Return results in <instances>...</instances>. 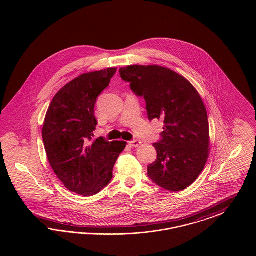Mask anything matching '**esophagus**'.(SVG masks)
Instances as JSON below:
<instances>
[{
    "mask_svg": "<svg viewBox=\"0 0 256 256\" xmlns=\"http://www.w3.org/2000/svg\"><path fill=\"white\" fill-rule=\"evenodd\" d=\"M130 145L132 146H134V148H137V146L141 145V142H140L139 140H132V141L130 142Z\"/></svg>",
    "mask_w": 256,
    "mask_h": 256,
    "instance_id": "obj_1",
    "label": "esophagus"
}]
</instances>
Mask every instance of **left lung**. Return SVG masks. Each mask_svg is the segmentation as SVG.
Wrapping results in <instances>:
<instances>
[{
  "mask_svg": "<svg viewBox=\"0 0 256 256\" xmlns=\"http://www.w3.org/2000/svg\"><path fill=\"white\" fill-rule=\"evenodd\" d=\"M122 80L146 100L148 120L164 122L162 139L152 146L158 159L148 176L163 189L178 192L189 187L209 156L206 108L195 87L172 70L158 65L120 68Z\"/></svg>",
  "mask_w": 256,
  "mask_h": 256,
  "instance_id": "1",
  "label": "left lung"
}]
</instances>
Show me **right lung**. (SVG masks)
<instances>
[{
  "label": "right lung",
  "instance_id": "1",
  "mask_svg": "<svg viewBox=\"0 0 256 256\" xmlns=\"http://www.w3.org/2000/svg\"><path fill=\"white\" fill-rule=\"evenodd\" d=\"M117 68L78 76L56 94L46 113L42 137L52 169L61 182L78 195H96L110 182L124 141L91 142L97 120V98Z\"/></svg>",
  "mask_w": 256,
  "mask_h": 256
}]
</instances>
